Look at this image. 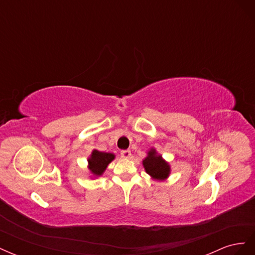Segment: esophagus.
Instances as JSON below:
<instances>
[{
	"mask_svg": "<svg viewBox=\"0 0 255 255\" xmlns=\"http://www.w3.org/2000/svg\"><path fill=\"white\" fill-rule=\"evenodd\" d=\"M130 155H132V154H130L129 150H123V151H121V157H123V158H129Z\"/></svg>",
	"mask_w": 255,
	"mask_h": 255,
	"instance_id": "34e87169",
	"label": "esophagus"
}]
</instances>
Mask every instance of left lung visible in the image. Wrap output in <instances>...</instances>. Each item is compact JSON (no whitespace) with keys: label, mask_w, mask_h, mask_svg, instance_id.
<instances>
[{"label":"left lung","mask_w":255,"mask_h":255,"mask_svg":"<svg viewBox=\"0 0 255 255\" xmlns=\"http://www.w3.org/2000/svg\"><path fill=\"white\" fill-rule=\"evenodd\" d=\"M142 165L145 172L156 181H165L171 172L170 165L154 148L148 151V155L142 160Z\"/></svg>","instance_id":"left-lung-1"}]
</instances>
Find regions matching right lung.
Returning <instances> with one entry per match:
<instances>
[{
  "instance_id": "add662e5",
  "label": "right lung",
  "mask_w": 255,
  "mask_h": 255,
  "mask_svg": "<svg viewBox=\"0 0 255 255\" xmlns=\"http://www.w3.org/2000/svg\"><path fill=\"white\" fill-rule=\"evenodd\" d=\"M115 159L114 153L94 150L88 157V169L92 177L101 176L112 161Z\"/></svg>"
}]
</instances>
